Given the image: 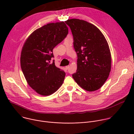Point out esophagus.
Wrapping results in <instances>:
<instances>
[{"label": "esophagus", "instance_id": "obj_1", "mask_svg": "<svg viewBox=\"0 0 134 134\" xmlns=\"http://www.w3.org/2000/svg\"><path fill=\"white\" fill-rule=\"evenodd\" d=\"M65 68H66V69H68L69 68V66H67L65 67Z\"/></svg>", "mask_w": 134, "mask_h": 134}]
</instances>
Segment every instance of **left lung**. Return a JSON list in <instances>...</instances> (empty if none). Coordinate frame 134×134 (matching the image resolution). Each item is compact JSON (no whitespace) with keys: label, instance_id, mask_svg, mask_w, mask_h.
Returning a JSON list of instances; mask_svg holds the SVG:
<instances>
[{"label":"left lung","instance_id":"left-lung-1","mask_svg":"<svg viewBox=\"0 0 134 134\" xmlns=\"http://www.w3.org/2000/svg\"><path fill=\"white\" fill-rule=\"evenodd\" d=\"M65 23L71 31L77 55V68L72 77L85 90H98L111 70V52L105 38L97 26L85 21L74 18Z\"/></svg>","mask_w":134,"mask_h":134}]
</instances>
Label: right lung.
Here are the masks:
<instances>
[{
    "instance_id": "1",
    "label": "right lung",
    "mask_w": 134,
    "mask_h": 134,
    "mask_svg": "<svg viewBox=\"0 0 134 134\" xmlns=\"http://www.w3.org/2000/svg\"><path fill=\"white\" fill-rule=\"evenodd\" d=\"M68 29L64 22L49 23L35 30L28 37L22 48L21 66L30 87L36 93L48 96L63 84L66 73L57 67L53 48L66 37Z\"/></svg>"
}]
</instances>
